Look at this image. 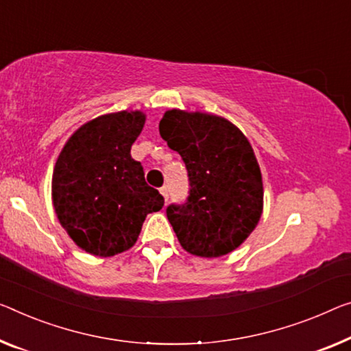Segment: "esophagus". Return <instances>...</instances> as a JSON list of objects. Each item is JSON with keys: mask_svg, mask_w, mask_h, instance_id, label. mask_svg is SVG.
I'll use <instances>...</instances> for the list:
<instances>
[{"mask_svg": "<svg viewBox=\"0 0 351 351\" xmlns=\"http://www.w3.org/2000/svg\"><path fill=\"white\" fill-rule=\"evenodd\" d=\"M160 193H161V196H163L165 201H168V197H169L168 186H161V188H160Z\"/></svg>", "mask_w": 351, "mask_h": 351, "instance_id": "1", "label": "esophagus"}]
</instances>
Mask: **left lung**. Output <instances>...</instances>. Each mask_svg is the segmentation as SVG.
I'll list each match as a JSON object with an SVG mask.
<instances>
[{"instance_id": "8db88e82", "label": "left lung", "mask_w": 351, "mask_h": 351, "mask_svg": "<svg viewBox=\"0 0 351 351\" xmlns=\"http://www.w3.org/2000/svg\"><path fill=\"white\" fill-rule=\"evenodd\" d=\"M160 134L180 154L190 177L188 201L166 210L179 243L204 258L235 251L263 212L262 172L251 143L226 117L177 108L163 114Z\"/></svg>"}]
</instances>
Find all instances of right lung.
<instances>
[{
    "label": "right lung",
    "mask_w": 351,
    "mask_h": 351,
    "mask_svg": "<svg viewBox=\"0 0 351 351\" xmlns=\"http://www.w3.org/2000/svg\"><path fill=\"white\" fill-rule=\"evenodd\" d=\"M144 123L139 110L101 114L70 134L58 155L53 208L73 243L89 254L130 250L145 217L163 207V196L145 183L141 163L130 155Z\"/></svg>",
    "instance_id": "1"
}]
</instances>
